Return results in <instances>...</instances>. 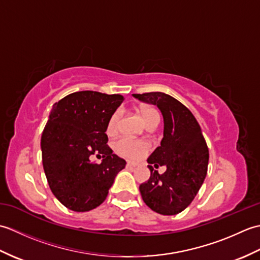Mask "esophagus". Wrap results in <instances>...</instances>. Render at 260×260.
Listing matches in <instances>:
<instances>
[{"instance_id": "obj_1", "label": "esophagus", "mask_w": 260, "mask_h": 260, "mask_svg": "<svg viewBox=\"0 0 260 260\" xmlns=\"http://www.w3.org/2000/svg\"><path fill=\"white\" fill-rule=\"evenodd\" d=\"M140 165H142L141 162H133V161H128V162H127V167H129V168L140 167Z\"/></svg>"}]
</instances>
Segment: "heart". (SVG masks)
I'll return each mask as SVG.
<instances>
[{
  "mask_svg": "<svg viewBox=\"0 0 260 260\" xmlns=\"http://www.w3.org/2000/svg\"><path fill=\"white\" fill-rule=\"evenodd\" d=\"M141 115L142 117L144 118L146 124L152 118L159 117L157 110L151 107L142 108ZM121 116H123V113H121L120 109L115 110V112L110 115L107 123V129H106L108 135H114L116 133H118L121 126ZM114 147H115V151L118 154H120V155H123L125 157H129V158H139L144 155V154L148 151L150 144H148L146 141L137 140V139H133V137L131 136L124 135L119 137V139L115 142Z\"/></svg>",
  "mask_w": 260,
  "mask_h": 260,
  "instance_id": "heart-1",
  "label": "heart"
}]
</instances>
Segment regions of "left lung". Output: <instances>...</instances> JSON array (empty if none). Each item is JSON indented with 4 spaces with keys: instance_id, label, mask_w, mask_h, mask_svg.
<instances>
[{
    "instance_id": "obj_1",
    "label": "left lung",
    "mask_w": 260,
    "mask_h": 260,
    "mask_svg": "<svg viewBox=\"0 0 260 260\" xmlns=\"http://www.w3.org/2000/svg\"><path fill=\"white\" fill-rule=\"evenodd\" d=\"M140 101L156 105L164 118L161 146L148 157L151 176L140 185L143 201L163 215L178 214L189 206L206 179L209 150L200 125L183 104L164 92L133 93ZM165 165L167 171L155 170Z\"/></svg>"
}]
</instances>
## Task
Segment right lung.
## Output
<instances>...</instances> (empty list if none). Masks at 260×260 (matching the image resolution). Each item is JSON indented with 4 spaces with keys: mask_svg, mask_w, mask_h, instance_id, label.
<instances>
[{
    "mask_svg": "<svg viewBox=\"0 0 260 260\" xmlns=\"http://www.w3.org/2000/svg\"><path fill=\"white\" fill-rule=\"evenodd\" d=\"M124 98L98 91H77L53 105L41 136L42 164L49 186L66 208L86 212L107 198L125 159L107 145L108 119ZM103 156L102 164L91 162Z\"/></svg>",
    "mask_w": 260,
    "mask_h": 260,
    "instance_id": "1",
    "label": "right lung"
}]
</instances>
